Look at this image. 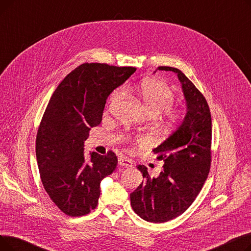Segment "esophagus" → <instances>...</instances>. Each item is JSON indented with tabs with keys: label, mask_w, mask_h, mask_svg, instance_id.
Wrapping results in <instances>:
<instances>
[{
	"label": "esophagus",
	"mask_w": 251,
	"mask_h": 251,
	"mask_svg": "<svg viewBox=\"0 0 251 251\" xmlns=\"http://www.w3.org/2000/svg\"><path fill=\"white\" fill-rule=\"evenodd\" d=\"M118 163L120 166L122 167H125V168H128V167H132V162H131L128 157L126 156H120L118 159Z\"/></svg>",
	"instance_id": "obj_1"
}]
</instances>
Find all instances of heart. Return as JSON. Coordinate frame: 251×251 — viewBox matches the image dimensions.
Returning a JSON list of instances; mask_svg holds the SVG:
<instances>
[{
	"label": "heart",
	"instance_id": "b5f03b06",
	"mask_svg": "<svg viewBox=\"0 0 251 251\" xmlns=\"http://www.w3.org/2000/svg\"><path fill=\"white\" fill-rule=\"evenodd\" d=\"M135 92L151 115H157L163 112L162 121L169 128H176L183 122L185 113L181 109L172 108L175 101V91L165 81L155 78L143 80L135 87ZM125 96L123 87L117 88L110 98L111 104L120 101ZM146 137L140 138V140Z\"/></svg>",
	"mask_w": 251,
	"mask_h": 251
}]
</instances>
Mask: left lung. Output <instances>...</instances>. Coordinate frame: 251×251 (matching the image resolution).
Returning <instances> with one entry per match:
<instances>
[{
  "mask_svg": "<svg viewBox=\"0 0 251 251\" xmlns=\"http://www.w3.org/2000/svg\"><path fill=\"white\" fill-rule=\"evenodd\" d=\"M159 70L177 74L187 113L175 132L153 150L156 159L165 162L160 175L151 177L146 167L137 166L144 180L130 194L131 206L151 223H165L185 212L201 192L212 163V116L205 98L181 70L167 66Z\"/></svg>",
  "mask_w": 251,
  "mask_h": 251,
  "instance_id": "8db88e82",
  "label": "left lung"
}]
</instances>
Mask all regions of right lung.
<instances>
[{"mask_svg":"<svg viewBox=\"0 0 251 251\" xmlns=\"http://www.w3.org/2000/svg\"><path fill=\"white\" fill-rule=\"evenodd\" d=\"M134 67L84 63L66 76L52 94L39 124L35 152L43 185L61 212L81 217L95 209L100 181L118 164L116 154L84 156V141L102 119L111 92L135 72Z\"/></svg>","mask_w":251,"mask_h":251,"instance_id":"add662e5","label":"right lung"}]
</instances>
